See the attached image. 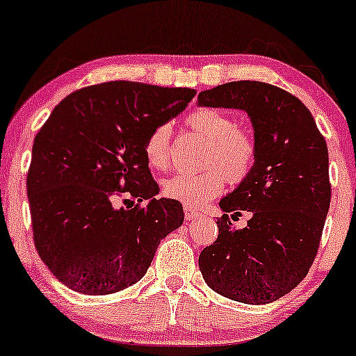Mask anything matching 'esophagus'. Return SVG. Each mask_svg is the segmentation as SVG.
<instances>
[{
	"mask_svg": "<svg viewBox=\"0 0 356 356\" xmlns=\"http://www.w3.org/2000/svg\"><path fill=\"white\" fill-rule=\"evenodd\" d=\"M184 214H186L187 220H194V219L201 218V214H199L197 211L192 209V207H189V206H184Z\"/></svg>",
	"mask_w": 356,
	"mask_h": 356,
	"instance_id": "34e87169",
	"label": "esophagus"
}]
</instances>
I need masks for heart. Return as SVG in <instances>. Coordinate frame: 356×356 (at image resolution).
I'll return each mask as SVG.
<instances>
[{
    "mask_svg": "<svg viewBox=\"0 0 356 356\" xmlns=\"http://www.w3.org/2000/svg\"><path fill=\"white\" fill-rule=\"evenodd\" d=\"M184 124L192 134L206 140L201 154L204 170L195 174H174L162 184L165 197L189 207H201L224 191V181L238 186L251 174L257 157V145L249 130L238 127L224 110L202 107L191 112ZM172 129L159 124L150 130L144 154L150 167L164 170L169 165Z\"/></svg>",
    "mask_w": 356,
    "mask_h": 356,
    "instance_id": "b5f03b06",
    "label": "heart"
}]
</instances>
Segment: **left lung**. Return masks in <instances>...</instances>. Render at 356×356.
Masks as SVG:
<instances>
[{
  "instance_id": "obj_1",
  "label": "left lung",
  "mask_w": 356,
  "mask_h": 356,
  "mask_svg": "<svg viewBox=\"0 0 356 356\" xmlns=\"http://www.w3.org/2000/svg\"><path fill=\"white\" fill-rule=\"evenodd\" d=\"M197 104L248 112L257 145L251 174L220 199L226 214L199 269L219 295L271 303L305 280L320 248L332 201L325 137L303 102L264 81H229L199 93ZM227 211H249L248 226L234 230Z\"/></svg>"
}]
</instances>
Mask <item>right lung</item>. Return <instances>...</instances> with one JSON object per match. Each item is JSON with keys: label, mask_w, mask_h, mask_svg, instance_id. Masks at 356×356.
Listing matches in <instances>:
<instances>
[{"label": "right lung", "mask_w": 356, "mask_h": 356, "mask_svg": "<svg viewBox=\"0 0 356 356\" xmlns=\"http://www.w3.org/2000/svg\"><path fill=\"white\" fill-rule=\"evenodd\" d=\"M194 95L107 81L56 105L35 137L26 191L35 248L60 283L81 295L125 289L144 277L161 239L182 226L181 202L155 199L144 144ZM117 198L138 204L117 208Z\"/></svg>", "instance_id": "right-lung-1"}]
</instances>
